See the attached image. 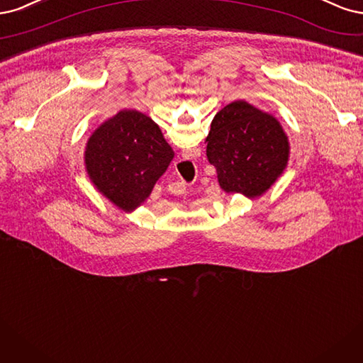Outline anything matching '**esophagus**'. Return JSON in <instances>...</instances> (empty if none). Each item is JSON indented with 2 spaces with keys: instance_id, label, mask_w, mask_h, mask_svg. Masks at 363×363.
I'll return each instance as SVG.
<instances>
[{
  "instance_id": "esophagus-1",
  "label": "esophagus",
  "mask_w": 363,
  "mask_h": 363,
  "mask_svg": "<svg viewBox=\"0 0 363 363\" xmlns=\"http://www.w3.org/2000/svg\"><path fill=\"white\" fill-rule=\"evenodd\" d=\"M181 184H182V182H181ZM182 186H184V184H182ZM184 189H185V186H184Z\"/></svg>"
}]
</instances>
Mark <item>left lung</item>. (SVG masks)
<instances>
[{
  "instance_id": "obj_1",
  "label": "left lung",
  "mask_w": 363,
  "mask_h": 363,
  "mask_svg": "<svg viewBox=\"0 0 363 363\" xmlns=\"http://www.w3.org/2000/svg\"><path fill=\"white\" fill-rule=\"evenodd\" d=\"M205 143L220 189L250 201L272 189L289 161L291 146L282 125L245 101H233L214 116Z\"/></svg>"
}]
</instances>
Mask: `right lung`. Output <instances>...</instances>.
<instances>
[{
    "mask_svg": "<svg viewBox=\"0 0 363 363\" xmlns=\"http://www.w3.org/2000/svg\"><path fill=\"white\" fill-rule=\"evenodd\" d=\"M173 157L172 146L149 116L121 110L89 137L84 166L105 199L123 213H133L147 201Z\"/></svg>",
    "mask_w": 363,
    "mask_h": 363,
    "instance_id": "obj_1",
    "label": "right lung"
}]
</instances>
